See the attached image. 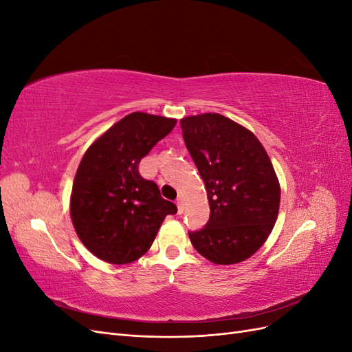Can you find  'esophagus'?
Instances as JSON below:
<instances>
[{"instance_id":"1","label":"esophagus","mask_w":352,"mask_h":352,"mask_svg":"<svg viewBox=\"0 0 352 352\" xmlns=\"http://www.w3.org/2000/svg\"><path fill=\"white\" fill-rule=\"evenodd\" d=\"M176 204H177V212H179V214H182V212L185 211V202H184V199L179 197L177 201H176Z\"/></svg>"}]
</instances>
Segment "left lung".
Segmentation results:
<instances>
[{
	"mask_svg": "<svg viewBox=\"0 0 352 352\" xmlns=\"http://www.w3.org/2000/svg\"><path fill=\"white\" fill-rule=\"evenodd\" d=\"M180 127L210 204L206 226L188 232L190 242L214 264L247 260L279 212L280 186L267 153L252 132L217 113L185 117Z\"/></svg>",
	"mask_w": 352,
	"mask_h": 352,
	"instance_id": "left-lung-1",
	"label": "left lung"
}]
</instances>
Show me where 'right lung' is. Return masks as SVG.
I'll return each instance as SVG.
<instances>
[{
	"label": "right lung",
	"instance_id": "1",
	"mask_svg": "<svg viewBox=\"0 0 352 352\" xmlns=\"http://www.w3.org/2000/svg\"><path fill=\"white\" fill-rule=\"evenodd\" d=\"M175 124L162 116L127 114L85 153L74 176L70 214L79 239L98 258L127 264L142 257L164 217L177 212L138 168Z\"/></svg>",
	"mask_w": 352,
	"mask_h": 352
}]
</instances>
